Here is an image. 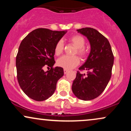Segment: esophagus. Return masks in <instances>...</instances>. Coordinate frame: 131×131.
Wrapping results in <instances>:
<instances>
[{"label": "esophagus", "instance_id": "obj_1", "mask_svg": "<svg viewBox=\"0 0 131 131\" xmlns=\"http://www.w3.org/2000/svg\"><path fill=\"white\" fill-rule=\"evenodd\" d=\"M63 71H64V74H67V73H68V70H67V69H64Z\"/></svg>", "mask_w": 131, "mask_h": 131}]
</instances>
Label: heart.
Listing matches in <instances>:
<instances>
[{"instance_id": "heart-1", "label": "heart", "mask_w": 131, "mask_h": 131, "mask_svg": "<svg viewBox=\"0 0 131 131\" xmlns=\"http://www.w3.org/2000/svg\"><path fill=\"white\" fill-rule=\"evenodd\" d=\"M68 40L76 48L74 52V55L78 54L81 58H84L87 56L88 50L84 47L85 40L83 37L80 35H73L69 37ZM63 42L61 40H58L54 48L55 55L57 56L60 55L63 52ZM79 58L78 56H63L57 60V64L64 69L70 70L77 67L79 63Z\"/></svg>"}]
</instances>
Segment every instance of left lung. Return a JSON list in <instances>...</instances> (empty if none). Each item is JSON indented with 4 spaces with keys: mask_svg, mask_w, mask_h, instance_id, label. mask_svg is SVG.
<instances>
[{
    "mask_svg": "<svg viewBox=\"0 0 131 131\" xmlns=\"http://www.w3.org/2000/svg\"><path fill=\"white\" fill-rule=\"evenodd\" d=\"M85 36L91 44V50L80 71L87 70L88 74H81L78 71L73 81L72 91L78 99L91 100L103 92L112 76L114 56L108 40L94 28H84L77 29Z\"/></svg>",
    "mask_w": 131,
    "mask_h": 131,
    "instance_id": "1",
    "label": "left lung"
}]
</instances>
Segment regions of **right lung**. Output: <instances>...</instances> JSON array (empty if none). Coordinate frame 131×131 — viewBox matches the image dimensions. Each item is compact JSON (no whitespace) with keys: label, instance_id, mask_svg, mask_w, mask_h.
Wrapping results in <instances>:
<instances>
[{"label":"right lung","instance_id":"right-lung-1","mask_svg":"<svg viewBox=\"0 0 131 131\" xmlns=\"http://www.w3.org/2000/svg\"><path fill=\"white\" fill-rule=\"evenodd\" d=\"M66 32L38 28L29 33L19 45L16 57L18 81L25 94L36 101L51 97L57 81L63 76L62 68L53 66L55 44ZM45 66L51 70L45 72Z\"/></svg>","mask_w":131,"mask_h":131}]
</instances>
